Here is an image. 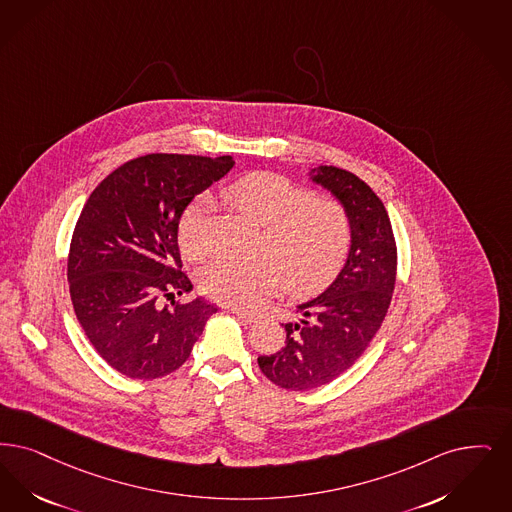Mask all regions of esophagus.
<instances>
[{"label":"esophagus","instance_id":"esophagus-1","mask_svg":"<svg viewBox=\"0 0 512 512\" xmlns=\"http://www.w3.org/2000/svg\"><path fill=\"white\" fill-rule=\"evenodd\" d=\"M230 312L234 314V316H238L242 322H246V324H253V322H257L259 318H257V314H249V312H244V310H238V308H230Z\"/></svg>","mask_w":512,"mask_h":512}]
</instances>
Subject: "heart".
I'll list each match as a JSON object with an SVG mask.
<instances>
[{
	"label": "heart",
	"mask_w": 512,
	"mask_h": 512,
	"mask_svg": "<svg viewBox=\"0 0 512 512\" xmlns=\"http://www.w3.org/2000/svg\"><path fill=\"white\" fill-rule=\"evenodd\" d=\"M226 202L263 226L261 249L272 259L219 261L202 276L209 299L234 308L259 307L278 287L308 295L337 276L350 249L347 211L331 200H312L307 188L274 173H251L230 184ZM211 198L196 196L184 207L177 240L184 257L198 261L207 251L205 228Z\"/></svg>",
	"instance_id": "1"
}]
</instances>
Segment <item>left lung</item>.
<instances>
[{"label":"left lung","instance_id":"1","mask_svg":"<svg viewBox=\"0 0 512 512\" xmlns=\"http://www.w3.org/2000/svg\"><path fill=\"white\" fill-rule=\"evenodd\" d=\"M312 181L339 202L350 221L347 261L318 297L297 305L299 320L282 324L286 343L259 356L266 377L287 390L328 385L368 348L389 310L396 282V244L383 202L354 173L320 165Z\"/></svg>","mask_w":512,"mask_h":512}]
</instances>
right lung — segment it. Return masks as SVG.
I'll return each instance as SVG.
<instances>
[{"label": "right lung", "mask_w": 512, "mask_h": 512, "mask_svg": "<svg viewBox=\"0 0 512 512\" xmlns=\"http://www.w3.org/2000/svg\"><path fill=\"white\" fill-rule=\"evenodd\" d=\"M232 165V156L148 154L112 171L83 205L68 255L70 297L89 343L125 377L181 368L217 312L202 297L171 307L158 299L192 291L177 225Z\"/></svg>", "instance_id": "right-lung-1"}]
</instances>
